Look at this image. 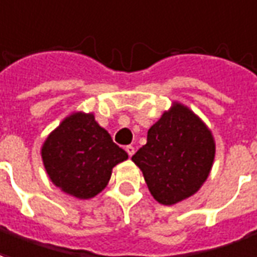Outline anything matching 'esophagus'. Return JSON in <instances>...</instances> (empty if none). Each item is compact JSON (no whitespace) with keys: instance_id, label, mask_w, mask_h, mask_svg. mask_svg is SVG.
<instances>
[{"instance_id":"esophagus-1","label":"esophagus","mask_w":257,"mask_h":257,"mask_svg":"<svg viewBox=\"0 0 257 257\" xmlns=\"http://www.w3.org/2000/svg\"><path fill=\"white\" fill-rule=\"evenodd\" d=\"M125 151L128 153L129 157H132L135 154V147H132V146H126V147H125Z\"/></svg>"}]
</instances>
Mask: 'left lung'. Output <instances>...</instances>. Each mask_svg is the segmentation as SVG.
Segmentation results:
<instances>
[{
  "mask_svg": "<svg viewBox=\"0 0 257 257\" xmlns=\"http://www.w3.org/2000/svg\"><path fill=\"white\" fill-rule=\"evenodd\" d=\"M215 139L193 110L174 100L148 129L147 143L132 157L158 203L173 206L193 196L210 176Z\"/></svg>",
  "mask_w": 257,
  "mask_h": 257,
  "instance_id": "1",
  "label": "left lung"
}]
</instances>
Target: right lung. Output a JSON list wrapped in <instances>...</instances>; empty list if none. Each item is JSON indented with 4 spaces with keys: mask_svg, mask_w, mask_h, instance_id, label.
Returning <instances> with one entry per match:
<instances>
[{
    "mask_svg": "<svg viewBox=\"0 0 257 257\" xmlns=\"http://www.w3.org/2000/svg\"><path fill=\"white\" fill-rule=\"evenodd\" d=\"M41 157L50 181L81 200L92 199L109 184L113 167L128 154L113 143L94 113L73 111L47 135Z\"/></svg>",
    "mask_w": 257,
    "mask_h": 257,
    "instance_id": "obj_1",
    "label": "right lung"
}]
</instances>
